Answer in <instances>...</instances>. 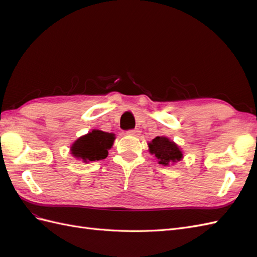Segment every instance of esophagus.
Masks as SVG:
<instances>
[{
    "mask_svg": "<svg viewBox=\"0 0 257 257\" xmlns=\"http://www.w3.org/2000/svg\"><path fill=\"white\" fill-rule=\"evenodd\" d=\"M127 134H128V135H133V136H138L139 134H141V131H139L138 128L130 130V131H127Z\"/></svg>",
    "mask_w": 257,
    "mask_h": 257,
    "instance_id": "esophagus-1",
    "label": "esophagus"
}]
</instances>
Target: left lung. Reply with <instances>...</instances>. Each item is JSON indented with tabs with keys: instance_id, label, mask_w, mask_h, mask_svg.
I'll use <instances>...</instances> for the list:
<instances>
[{
	"instance_id": "obj_1",
	"label": "left lung",
	"mask_w": 257,
	"mask_h": 257,
	"mask_svg": "<svg viewBox=\"0 0 257 257\" xmlns=\"http://www.w3.org/2000/svg\"><path fill=\"white\" fill-rule=\"evenodd\" d=\"M148 146H149L150 153L154 154L155 158L159 160V164L164 166L174 164V163L181 161L183 158L180 148L167 137H155L152 139V142L148 144Z\"/></svg>"
}]
</instances>
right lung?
<instances>
[{
  "label": "right lung",
  "mask_w": 257,
  "mask_h": 257,
  "mask_svg": "<svg viewBox=\"0 0 257 257\" xmlns=\"http://www.w3.org/2000/svg\"><path fill=\"white\" fill-rule=\"evenodd\" d=\"M114 138L112 133L93 130L77 139L71 147V152L76 159L84 163L100 161L107 158Z\"/></svg>",
  "instance_id": "right-lung-1"
}]
</instances>
